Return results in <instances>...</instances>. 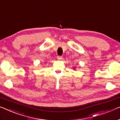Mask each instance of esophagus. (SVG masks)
<instances>
[{
	"instance_id": "esophagus-1",
	"label": "esophagus",
	"mask_w": 120,
	"mask_h": 120,
	"mask_svg": "<svg viewBox=\"0 0 120 120\" xmlns=\"http://www.w3.org/2000/svg\"><path fill=\"white\" fill-rule=\"evenodd\" d=\"M56 58H57V59H58V60H61V59H62V57L61 56H57Z\"/></svg>"
}]
</instances>
